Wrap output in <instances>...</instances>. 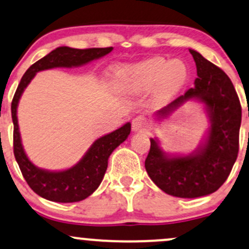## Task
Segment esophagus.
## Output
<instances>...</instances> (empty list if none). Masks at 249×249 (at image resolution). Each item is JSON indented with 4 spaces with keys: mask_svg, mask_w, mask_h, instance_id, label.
<instances>
[{
    "mask_svg": "<svg viewBox=\"0 0 249 249\" xmlns=\"http://www.w3.org/2000/svg\"><path fill=\"white\" fill-rule=\"evenodd\" d=\"M148 122L147 119L143 115H138L136 117H134L133 122H132V127L134 132H140V130H143L144 128L147 127Z\"/></svg>",
    "mask_w": 249,
    "mask_h": 249,
    "instance_id": "esophagus-1",
    "label": "esophagus"
}]
</instances>
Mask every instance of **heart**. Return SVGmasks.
<instances>
[{
	"label": "heart",
	"mask_w": 249,
	"mask_h": 249,
	"mask_svg": "<svg viewBox=\"0 0 249 249\" xmlns=\"http://www.w3.org/2000/svg\"><path fill=\"white\" fill-rule=\"evenodd\" d=\"M188 68L183 61H167L154 57L139 64L124 67L116 71L117 87L124 93H141L155 87L162 91L174 90L186 82Z\"/></svg>",
	"instance_id": "1"
}]
</instances>
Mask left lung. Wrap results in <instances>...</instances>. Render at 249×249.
Returning <instances> with one entry per match:
<instances>
[{"mask_svg": "<svg viewBox=\"0 0 249 249\" xmlns=\"http://www.w3.org/2000/svg\"><path fill=\"white\" fill-rule=\"evenodd\" d=\"M196 64L195 87L189 88L156 113L166 119L189 100L206 106L209 122L207 138L195 152L185 156H169L150 139V149L144 167L161 191L178 197L206 196L227 180L239 153L241 105L230 77L222 69L189 49Z\"/></svg>", "mask_w": 249, "mask_h": 249, "instance_id": "8db88e82", "label": "left lung"}]
</instances>
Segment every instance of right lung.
<instances>
[{"label":"right lung","mask_w":249,"mask_h":249,"mask_svg":"<svg viewBox=\"0 0 249 249\" xmlns=\"http://www.w3.org/2000/svg\"><path fill=\"white\" fill-rule=\"evenodd\" d=\"M108 48L75 49L58 47L48 55L28 68L22 76L12 102L14 124V155L18 161L24 180L36 194L54 202H77L85 200L96 191L108 167V159L113 150L122 143L130 134V124L127 122L119 129L97 139L87 150L85 156L71 168L61 172H50L36 167L30 162L24 152L18 124V106L23 90L34 79L37 71L57 67H80L90 61L109 54Z\"/></svg>","instance_id":"add662e5"}]
</instances>
